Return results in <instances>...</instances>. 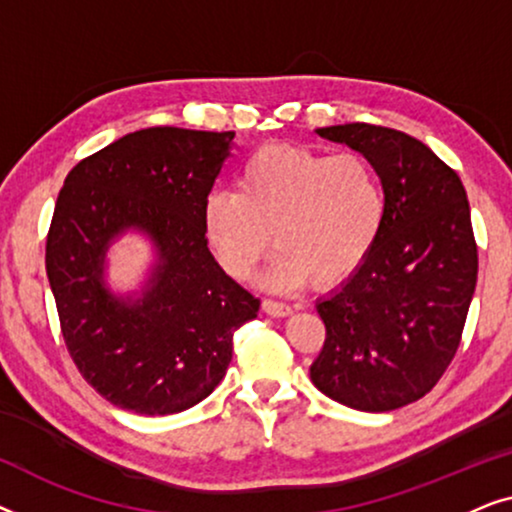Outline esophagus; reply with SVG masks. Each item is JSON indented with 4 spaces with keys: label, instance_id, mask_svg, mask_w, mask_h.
Returning <instances> with one entry per match:
<instances>
[{
    "label": "esophagus",
    "instance_id": "34e87169",
    "mask_svg": "<svg viewBox=\"0 0 512 512\" xmlns=\"http://www.w3.org/2000/svg\"><path fill=\"white\" fill-rule=\"evenodd\" d=\"M263 310L272 314V317H286V314H291V305L282 303V300H272V298H265L263 300Z\"/></svg>",
    "mask_w": 512,
    "mask_h": 512
}]
</instances>
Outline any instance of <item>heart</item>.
Returning <instances> with one entry per match:
<instances>
[{
    "instance_id": "1",
    "label": "heart",
    "mask_w": 512,
    "mask_h": 512,
    "mask_svg": "<svg viewBox=\"0 0 512 512\" xmlns=\"http://www.w3.org/2000/svg\"><path fill=\"white\" fill-rule=\"evenodd\" d=\"M387 221V186L361 153L263 146L244 160L237 191L202 202V233L233 279H247L272 247L282 249L268 284L333 286L363 265Z\"/></svg>"
}]
</instances>
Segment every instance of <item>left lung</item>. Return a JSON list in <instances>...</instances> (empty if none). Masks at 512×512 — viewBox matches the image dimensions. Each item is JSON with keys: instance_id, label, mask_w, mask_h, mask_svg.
<instances>
[{"instance_id": "8db88e82", "label": "left lung", "mask_w": 512, "mask_h": 512, "mask_svg": "<svg viewBox=\"0 0 512 512\" xmlns=\"http://www.w3.org/2000/svg\"><path fill=\"white\" fill-rule=\"evenodd\" d=\"M317 135L373 160L387 186V221L361 268L317 303L326 340L310 377L347 408H403L436 387L464 333L478 282L466 188L401 130L345 123Z\"/></svg>"}]
</instances>
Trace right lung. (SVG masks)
<instances>
[{
  "instance_id": "obj_1",
  "label": "right lung",
  "mask_w": 512,
  "mask_h": 512,
  "mask_svg": "<svg viewBox=\"0 0 512 512\" xmlns=\"http://www.w3.org/2000/svg\"><path fill=\"white\" fill-rule=\"evenodd\" d=\"M235 132L146 128L79 160L60 188L46 237V275L74 366L97 394L139 415H172L212 394L233 335L261 300L209 254L202 202ZM125 227L161 251L135 306L101 282L103 251Z\"/></svg>"
}]
</instances>
